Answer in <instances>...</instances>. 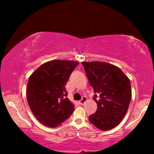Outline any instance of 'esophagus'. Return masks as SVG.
Instances as JSON below:
<instances>
[{
  "label": "esophagus",
  "instance_id": "1",
  "mask_svg": "<svg viewBox=\"0 0 154 154\" xmlns=\"http://www.w3.org/2000/svg\"><path fill=\"white\" fill-rule=\"evenodd\" d=\"M86 100H87V98H86L85 97H83L81 100L79 101V103H80V104H81V105H83L84 103H85V102H86Z\"/></svg>",
  "mask_w": 154,
  "mask_h": 154
}]
</instances>
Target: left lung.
Listing matches in <instances>:
<instances>
[{
  "label": "left lung",
  "instance_id": "8db88e82",
  "mask_svg": "<svg viewBox=\"0 0 154 154\" xmlns=\"http://www.w3.org/2000/svg\"><path fill=\"white\" fill-rule=\"evenodd\" d=\"M90 85L96 94V112L89 116L90 123L101 130H109L121 123L131 100L130 82L121 69L106 62H83Z\"/></svg>",
  "mask_w": 154,
  "mask_h": 154
}]
</instances>
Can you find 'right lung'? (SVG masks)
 <instances>
[{
	"instance_id": "add662e5",
	"label": "right lung",
	"mask_w": 154,
	"mask_h": 154,
	"mask_svg": "<svg viewBox=\"0 0 154 154\" xmlns=\"http://www.w3.org/2000/svg\"><path fill=\"white\" fill-rule=\"evenodd\" d=\"M79 64L74 61H50L42 64L29 77L26 88L29 106L43 125L57 127L73 113L74 105L66 97L65 85Z\"/></svg>"
}]
</instances>
